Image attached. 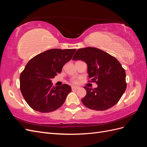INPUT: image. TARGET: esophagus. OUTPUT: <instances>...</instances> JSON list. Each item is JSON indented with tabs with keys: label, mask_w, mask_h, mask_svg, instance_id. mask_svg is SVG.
Segmentation results:
<instances>
[{
	"label": "esophagus",
	"mask_w": 147,
	"mask_h": 147,
	"mask_svg": "<svg viewBox=\"0 0 147 147\" xmlns=\"http://www.w3.org/2000/svg\"><path fill=\"white\" fill-rule=\"evenodd\" d=\"M71 88H72V90H77V89L79 88V87L77 86H71Z\"/></svg>",
	"instance_id": "obj_1"
}]
</instances>
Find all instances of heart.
Instances as JSON below:
<instances>
[{
    "mask_svg": "<svg viewBox=\"0 0 147 147\" xmlns=\"http://www.w3.org/2000/svg\"><path fill=\"white\" fill-rule=\"evenodd\" d=\"M72 82H73V83H77V81L76 80H75V79H73V80H72Z\"/></svg>",
    "mask_w": 147,
    "mask_h": 147,
    "instance_id": "b5f03b06",
    "label": "heart"
}]
</instances>
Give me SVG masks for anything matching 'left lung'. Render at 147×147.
<instances>
[{"label": "left lung", "mask_w": 147, "mask_h": 147, "mask_svg": "<svg viewBox=\"0 0 147 147\" xmlns=\"http://www.w3.org/2000/svg\"><path fill=\"white\" fill-rule=\"evenodd\" d=\"M72 60H82L88 66V77L97 87L84 88L86 94L82 99L88 108L103 111L112 107L124 94L126 88V72L115 57L100 49L80 48Z\"/></svg>", "instance_id": "left-lung-1"}]
</instances>
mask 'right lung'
<instances>
[{
    "label": "right lung",
    "mask_w": 147,
    "mask_h": 147,
    "mask_svg": "<svg viewBox=\"0 0 147 147\" xmlns=\"http://www.w3.org/2000/svg\"><path fill=\"white\" fill-rule=\"evenodd\" d=\"M75 49H51L34 57L20 75V90L31 108L37 112L48 113L64 104L71 87L67 84L53 86L51 79L60 74L69 62Z\"/></svg>",
    "instance_id": "add662e5"
}]
</instances>
